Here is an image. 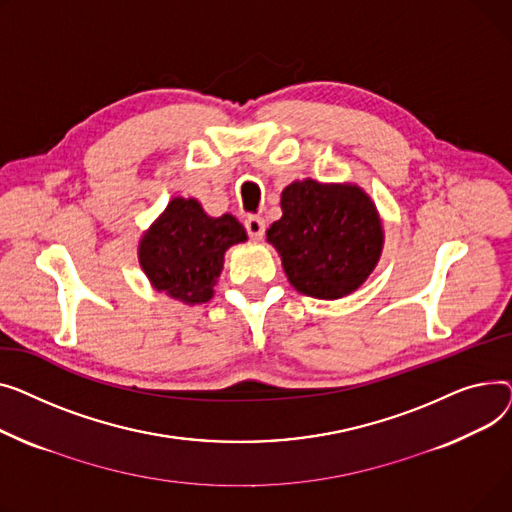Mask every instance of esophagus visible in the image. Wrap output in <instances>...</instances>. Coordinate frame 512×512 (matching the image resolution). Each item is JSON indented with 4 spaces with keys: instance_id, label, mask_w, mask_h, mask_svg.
Wrapping results in <instances>:
<instances>
[{
    "instance_id": "obj_1",
    "label": "esophagus",
    "mask_w": 512,
    "mask_h": 512,
    "mask_svg": "<svg viewBox=\"0 0 512 512\" xmlns=\"http://www.w3.org/2000/svg\"><path fill=\"white\" fill-rule=\"evenodd\" d=\"M264 229H266V223H264L262 217L250 215V217L246 219V231H248V235H250L252 239H262Z\"/></svg>"
}]
</instances>
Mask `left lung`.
<instances>
[{
    "instance_id": "left-lung-1",
    "label": "left lung",
    "mask_w": 512,
    "mask_h": 512,
    "mask_svg": "<svg viewBox=\"0 0 512 512\" xmlns=\"http://www.w3.org/2000/svg\"><path fill=\"white\" fill-rule=\"evenodd\" d=\"M281 210L266 242L299 293L339 299L368 281L382 256L384 227L364 188L295 179L281 192Z\"/></svg>"
}]
</instances>
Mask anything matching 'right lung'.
I'll return each instance as SVG.
<instances>
[{
    "label": "right lung",
    "mask_w": 512,
    "mask_h": 512,
    "mask_svg": "<svg viewBox=\"0 0 512 512\" xmlns=\"http://www.w3.org/2000/svg\"><path fill=\"white\" fill-rule=\"evenodd\" d=\"M248 242L244 225L233 215L210 217L196 198L175 196L138 242V262L159 293L188 306L215 295L225 252Z\"/></svg>",
    "instance_id": "obj_1"
}]
</instances>
